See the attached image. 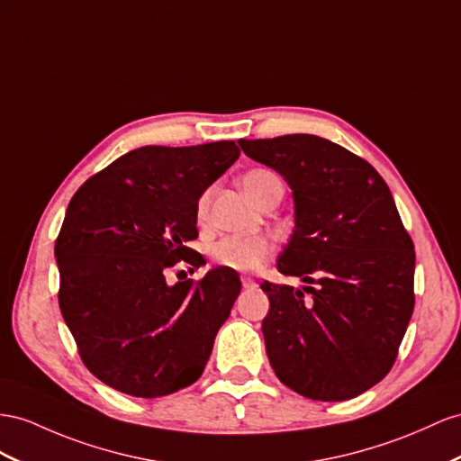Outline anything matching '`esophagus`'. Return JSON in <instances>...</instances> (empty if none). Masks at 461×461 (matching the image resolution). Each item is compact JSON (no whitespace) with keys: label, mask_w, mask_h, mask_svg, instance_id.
Segmentation results:
<instances>
[{"label":"esophagus","mask_w":461,"mask_h":461,"mask_svg":"<svg viewBox=\"0 0 461 461\" xmlns=\"http://www.w3.org/2000/svg\"><path fill=\"white\" fill-rule=\"evenodd\" d=\"M241 285H243V288H255V286H257V282H255V278H253V276H247V275H243V276H241Z\"/></svg>","instance_id":"34e87169"}]
</instances>
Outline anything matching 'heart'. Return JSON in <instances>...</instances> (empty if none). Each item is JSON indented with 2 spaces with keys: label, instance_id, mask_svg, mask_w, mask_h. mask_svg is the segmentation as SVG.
I'll return each mask as SVG.
<instances>
[{
  "label": "heart",
  "instance_id": "1",
  "mask_svg": "<svg viewBox=\"0 0 461 461\" xmlns=\"http://www.w3.org/2000/svg\"><path fill=\"white\" fill-rule=\"evenodd\" d=\"M280 183L276 173L270 169H251L241 176V188L245 194L249 196L257 204V200L261 198L268 186ZM208 198L206 194L200 198L198 203V218H204L206 214ZM273 251V243L263 233H235L228 235V238L218 240L210 249L212 261L220 267L233 268V270H253L261 265L268 253Z\"/></svg>",
  "mask_w": 461,
  "mask_h": 461
}]
</instances>
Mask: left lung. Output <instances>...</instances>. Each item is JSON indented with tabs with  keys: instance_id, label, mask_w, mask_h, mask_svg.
Segmentation results:
<instances>
[{
	"instance_id": "1",
	"label": "left lung",
	"mask_w": 461,
	"mask_h": 461,
	"mask_svg": "<svg viewBox=\"0 0 461 461\" xmlns=\"http://www.w3.org/2000/svg\"><path fill=\"white\" fill-rule=\"evenodd\" d=\"M238 144L292 188L294 230L278 273L315 285H261L270 366L308 399L357 397L392 370L415 308V247L392 191L368 161L320 136Z\"/></svg>"
}]
</instances>
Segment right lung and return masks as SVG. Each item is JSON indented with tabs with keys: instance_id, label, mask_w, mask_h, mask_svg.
Segmentation results:
<instances>
[{
	"instance_id": "obj_1",
	"label": "right lung",
	"mask_w": 461,
	"mask_h": 461,
	"mask_svg": "<svg viewBox=\"0 0 461 461\" xmlns=\"http://www.w3.org/2000/svg\"><path fill=\"white\" fill-rule=\"evenodd\" d=\"M235 141L144 146L93 175L69 200L54 245L60 310L89 372L118 392L163 397L194 384L241 292L216 267L203 280L169 285L186 243L198 238V200L226 173Z\"/></svg>"
}]
</instances>
